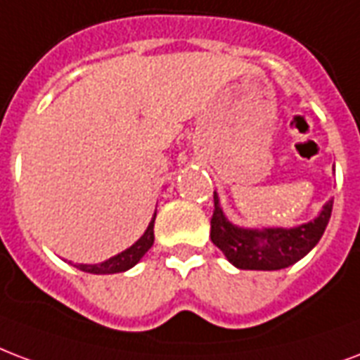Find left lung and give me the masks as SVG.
I'll return each mask as SVG.
<instances>
[{
	"label": "left lung",
	"mask_w": 360,
	"mask_h": 360,
	"mask_svg": "<svg viewBox=\"0 0 360 360\" xmlns=\"http://www.w3.org/2000/svg\"><path fill=\"white\" fill-rule=\"evenodd\" d=\"M213 202L215 210L211 217V241L240 270H281L298 262L317 245L333 213L330 200L317 219L296 229L247 230L229 223L219 207L217 194H213Z\"/></svg>",
	"instance_id": "left-lung-1"
}]
</instances>
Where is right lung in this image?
I'll return each instance as SVG.
<instances>
[{
	"mask_svg": "<svg viewBox=\"0 0 360 360\" xmlns=\"http://www.w3.org/2000/svg\"><path fill=\"white\" fill-rule=\"evenodd\" d=\"M155 217L149 223V229L145 230V234L130 249H126V251L119 253L113 259L101 262V264H77V268L82 271H89V274H119V271L130 270L131 266H136L139 259L149 251L153 241H155Z\"/></svg>",
	"mask_w": 360,
	"mask_h": 360,
	"instance_id": "add662e5",
	"label": "right lung"
}]
</instances>
